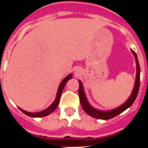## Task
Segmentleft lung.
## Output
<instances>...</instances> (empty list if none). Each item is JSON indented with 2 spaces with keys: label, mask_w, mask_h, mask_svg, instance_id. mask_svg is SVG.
<instances>
[{
  "label": "left lung",
  "mask_w": 148,
  "mask_h": 148,
  "mask_svg": "<svg viewBox=\"0 0 148 148\" xmlns=\"http://www.w3.org/2000/svg\"><path fill=\"white\" fill-rule=\"evenodd\" d=\"M132 54L135 56L136 58V82H135V86H134L133 90L132 92L131 96L129 97V98L126 101V102H124L122 106H119L118 108L114 109H112L109 111H100L98 109H96L93 108L92 106H90V103L88 102V101L86 99V97L85 94V92L83 90V86L81 81H78L79 82V89H78V95H79V99H80L81 105L82 109L87 114H89L92 117L97 118V119H101V120H109L111 118L115 117L116 116H117L118 114L121 113L122 112H124V110H126L127 108H129L133 102L135 101V100L136 98L137 94L139 92V89H140V64H139V61H138V58L137 55L136 54V52H134L132 50Z\"/></svg>",
  "instance_id": "1"
}]
</instances>
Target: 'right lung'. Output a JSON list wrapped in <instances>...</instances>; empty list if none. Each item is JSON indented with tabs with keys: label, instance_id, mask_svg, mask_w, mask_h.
Wrapping results in <instances>:
<instances>
[{
	"label": "right lung",
	"instance_id": "add662e5",
	"mask_svg": "<svg viewBox=\"0 0 148 148\" xmlns=\"http://www.w3.org/2000/svg\"><path fill=\"white\" fill-rule=\"evenodd\" d=\"M72 76H73L72 74H69V75H67L66 77H65L63 80L62 81V82L60 83V85H59V86H58L57 95H56V97H55V100L54 101V102L52 103L51 106H50V107H48L47 109H46L45 110H43V111L41 112H28L27 111H24V109H21V108H19V109H21V111L23 112L24 114H26L27 116H32V117H42V116H47V115L52 113V112L56 109V108L58 107V103H59V100H60V97H61V94L62 93V90L64 89L65 85H66V83L71 78H72Z\"/></svg>",
	"mask_w": 148,
	"mask_h": 148
}]
</instances>
